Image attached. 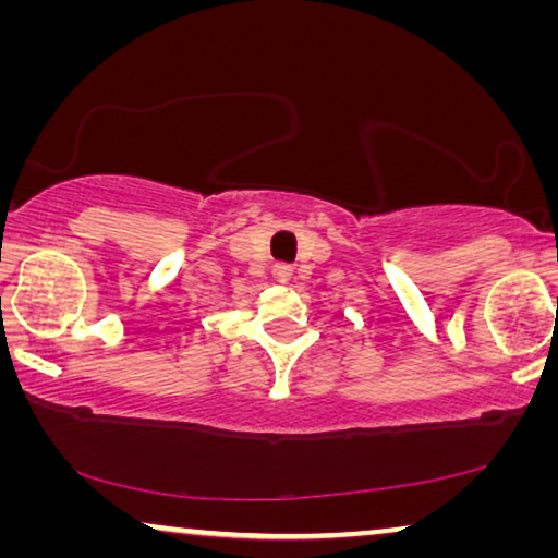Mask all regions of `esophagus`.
<instances>
[{"label":"esophagus","mask_w":558,"mask_h":558,"mask_svg":"<svg viewBox=\"0 0 558 558\" xmlns=\"http://www.w3.org/2000/svg\"><path fill=\"white\" fill-rule=\"evenodd\" d=\"M292 266L289 264H274V269H271V274H274V279L279 281V284H284V281H289L292 279Z\"/></svg>","instance_id":"obj_1"}]
</instances>
